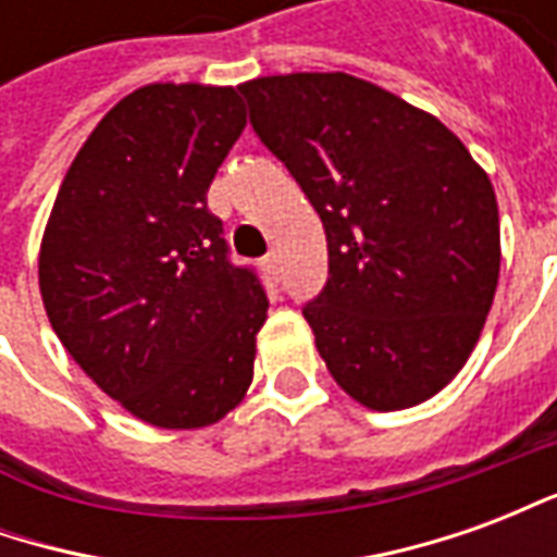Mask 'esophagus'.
I'll list each match as a JSON object with an SVG mask.
<instances>
[{
	"instance_id": "34e87169",
	"label": "esophagus",
	"mask_w": 557,
	"mask_h": 557,
	"mask_svg": "<svg viewBox=\"0 0 557 557\" xmlns=\"http://www.w3.org/2000/svg\"><path fill=\"white\" fill-rule=\"evenodd\" d=\"M265 268H268V271H271V274H274V271H277V256L268 253L265 256Z\"/></svg>"
}]
</instances>
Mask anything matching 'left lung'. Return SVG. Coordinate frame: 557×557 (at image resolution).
I'll list each match as a JSON object with an SVG mask.
<instances>
[{
	"instance_id": "1",
	"label": "left lung",
	"mask_w": 557,
	"mask_h": 557,
	"mask_svg": "<svg viewBox=\"0 0 557 557\" xmlns=\"http://www.w3.org/2000/svg\"><path fill=\"white\" fill-rule=\"evenodd\" d=\"M238 91L325 226L327 283L304 319L334 382L373 411L435 397L498 286L490 175L435 115L367 79L280 74Z\"/></svg>"
}]
</instances>
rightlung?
Returning <instances> with one entry per match:
<instances>
[{"label": "right lung", "instance_id": "right-lung-1", "mask_svg": "<svg viewBox=\"0 0 557 557\" xmlns=\"http://www.w3.org/2000/svg\"><path fill=\"white\" fill-rule=\"evenodd\" d=\"M244 125L232 86L131 91L83 143L44 230L38 283L55 337L160 430L218 423L253 382L265 289L230 262L206 199Z\"/></svg>", "mask_w": 557, "mask_h": 557}]
</instances>
